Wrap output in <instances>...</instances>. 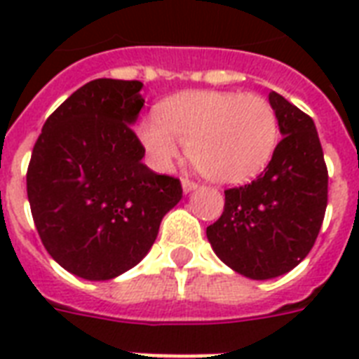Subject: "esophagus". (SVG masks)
<instances>
[{
  "mask_svg": "<svg viewBox=\"0 0 359 359\" xmlns=\"http://www.w3.org/2000/svg\"><path fill=\"white\" fill-rule=\"evenodd\" d=\"M182 185H183V193H191L193 189L198 187V183L193 182V180H189V177H185V180H183Z\"/></svg>",
  "mask_w": 359,
  "mask_h": 359,
  "instance_id": "esophagus-1",
  "label": "esophagus"
}]
</instances>
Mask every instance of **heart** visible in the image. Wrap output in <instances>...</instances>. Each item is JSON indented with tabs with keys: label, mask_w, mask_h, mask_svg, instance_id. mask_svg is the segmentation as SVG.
Masks as SVG:
<instances>
[{
	"label": "heart",
	"mask_w": 359,
	"mask_h": 359,
	"mask_svg": "<svg viewBox=\"0 0 359 359\" xmlns=\"http://www.w3.org/2000/svg\"><path fill=\"white\" fill-rule=\"evenodd\" d=\"M138 138L157 170H168L180 142L205 176L243 183L266 168L279 142V118L268 99L241 91H193L163 102L142 119Z\"/></svg>",
	"instance_id": "b5f03b06"
}]
</instances>
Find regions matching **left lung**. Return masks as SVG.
I'll use <instances>...</instances> for the list:
<instances>
[{
    "instance_id": "obj_1",
    "label": "left lung",
    "mask_w": 359,
    "mask_h": 359,
    "mask_svg": "<svg viewBox=\"0 0 359 359\" xmlns=\"http://www.w3.org/2000/svg\"><path fill=\"white\" fill-rule=\"evenodd\" d=\"M269 102L283 138L266 170L224 191L223 215L205 229L213 251L249 279L296 268L320 232L327 205V168L315 121L283 95Z\"/></svg>"
}]
</instances>
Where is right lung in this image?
I'll return each mask as SVG.
<instances>
[{
	"label": "right lung",
	"mask_w": 359,
	"mask_h": 359,
	"mask_svg": "<svg viewBox=\"0 0 359 359\" xmlns=\"http://www.w3.org/2000/svg\"><path fill=\"white\" fill-rule=\"evenodd\" d=\"M138 80L97 79L44 121L27 166L33 223L48 255L67 271L108 280L151 249L182 182L142 163L130 129L144 99Z\"/></svg>",
	"instance_id": "right-lung-1"
}]
</instances>
